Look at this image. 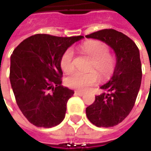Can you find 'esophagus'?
Here are the masks:
<instances>
[{"label": "esophagus", "mask_w": 151, "mask_h": 151, "mask_svg": "<svg viewBox=\"0 0 151 151\" xmlns=\"http://www.w3.org/2000/svg\"><path fill=\"white\" fill-rule=\"evenodd\" d=\"M75 93H76V95H77V96H83L85 94V92L83 91H75Z\"/></svg>", "instance_id": "esophagus-1"}]
</instances>
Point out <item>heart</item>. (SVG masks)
Here are the masks:
<instances>
[{
	"label": "heart",
	"instance_id": "obj_1",
	"mask_svg": "<svg viewBox=\"0 0 151 151\" xmlns=\"http://www.w3.org/2000/svg\"><path fill=\"white\" fill-rule=\"evenodd\" d=\"M81 53L91 59L90 70H96L103 78L110 77L116 68V59L109 53V47L103 42L90 40L80 47ZM61 69L65 72H71L75 69V54L71 49H68L60 59ZM95 70L89 72L75 71L66 77V85L74 89L85 91L99 81V75Z\"/></svg>",
	"mask_w": 151,
	"mask_h": 151
}]
</instances>
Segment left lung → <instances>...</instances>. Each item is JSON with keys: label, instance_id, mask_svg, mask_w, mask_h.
I'll return each mask as SVG.
<instances>
[{"label": "left lung", "instance_id": "obj_1", "mask_svg": "<svg viewBox=\"0 0 151 151\" xmlns=\"http://www.w3.org/2000/svg\"><path fill=\"white\" fill-rule=\"evenodd\" d=\"M86 37L106 43L116 54L113 77L100 87L106 92L96 96L94 102L86 109L91 124L97 127H113L129 114L136 101L142 79L139 51L131 38L114 29H103Z\"/></svg>", "mask_w": 151, "mask_h": 151}]
</instances>
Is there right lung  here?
<instances>
[{
    "label": "right lung",
    "mask_w": 151,
    "mask_h": 151,
    "mask_svg": "<svg viewBox=\"0 0 151 151\" xmlns=\"http://www.w3.org/2000/svg\"><path fill=\"white\" fill-rule=\"evenodd\" d=\"M83 36L35 34L24 39L11 56L10 81L21 112L37 127L51 128L65 119L74 91L62 86L60 59Z\"/></svg>",
    "instance_id": "1"
}]
</instances>
